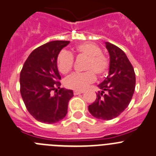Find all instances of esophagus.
<instances>
[{
  "label": "esophagus",
  "mask_w": 156,
  "mask_h": 156,
  "mask_svg": "<svg viewBox=\"0 0 156 156\" xmlns=\"http://www.w3.org/2000/svg\"><path fill=\"white\" fill-rule=\"evenodd\" d=\"M81 93H84V91H78V90H75V91H74V94H81Z\"/></svg>",
  "instance_id": "esophagus-1"
}]
</instances>
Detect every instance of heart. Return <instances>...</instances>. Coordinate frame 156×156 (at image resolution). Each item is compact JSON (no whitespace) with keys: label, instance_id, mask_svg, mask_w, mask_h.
Returning <instances> with one entry per match:
<instances>
[{"label":"heart","instance_id":"1","mask_svg":"<svg viewBox=\"0 0 156 156\" xmlns=\"http://www.w3.org/2000/svg\"><path fill=\"white\" fill-rule=\"evenodd\" d=\"M77 55L88 58L84 73H74L65 79V85L75 90H84L95 80L96 74L101 76L106 73L108 68V61L101 54V49L95 44L86 42L77 45L75 48ZM74 58L67 51H62L58 54L57 64L59 71L62 74L68 73L72 68Z\"/></svg>","mask_w":156,"mask_h":156}]
</instances>
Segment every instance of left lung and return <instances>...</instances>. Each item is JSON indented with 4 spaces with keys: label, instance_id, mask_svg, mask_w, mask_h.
I'll return each instance as SVG.
<instances>
[{
    "label": "left lung",
    "instance_id": "obj_1",
    "mask_svg": "<svg viewBox=\"0 0 156 156\" xmlns=\"http://www.w3.org/2000/svg\"><path fill=\"white\" fill-rule=\"evenodd\" d=\"M105 47L110 57L108 75L98 85L101 91L88 106V111L96 119L111 120L130 103L135 91V74L123 51L109 42H105Z\"/></svg>",
    "mask_w": 156,
    "mask_h": 156
}]
</instances>
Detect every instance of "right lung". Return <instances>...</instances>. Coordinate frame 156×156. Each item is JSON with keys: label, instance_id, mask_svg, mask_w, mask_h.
I'll use <instances>...</instances> for the list:
<instances>
[{"label": "right lung", "instance_id": "obj_1", "mask_svg": "<svg viewBox=\"0 0 156 156\" xmlns=\"http://www.w3.org/2000/svg\"><path fill=\"white\" fill-rule=\"evenodd\" d=\"M70 43L53 41L34 50L20 74L21 94L27 111L38 122L53 124L63 119L68 112V101L73 91L60 88V74L57 65L58 54Z\"/></svg>", "mask_w": 156, "mask_h": 156}]
</instances>
